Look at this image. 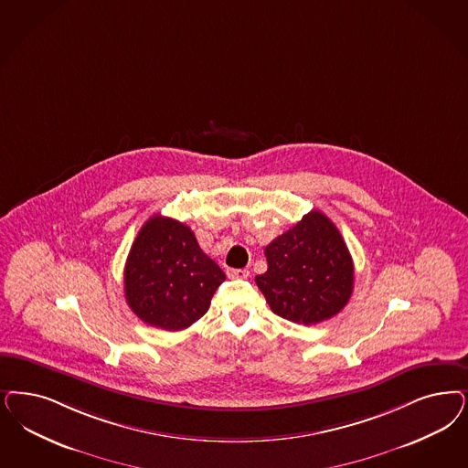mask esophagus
Returning <instances> with one entry per match:
<instances>
[{
	"label": "esophagus",
	"mask_w": 468,
	"mask_h": 468,
	"mask_svg": "<svg viewBox=\"0 0 468 468\" xmlns=\"http://www.w3.org/2000/svg\"><path fill=\"white\" fill-rule=\"evenodd\" d=\"M226 274H228V278H247L249 271L247 270H233V268H229V270H226Z\"/></svg>",
	"instance_id": "obj_1"
}]
</instances>
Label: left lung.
Listing matches in <instances>:
<instances>
[{"label":"left lung","mask_w":468,"mask_h":468,"mask_svg":"<svg viewBox=\"0 0 468 468\" xmlns=\"http://www.w3.org/2000/svg\"><path fill=\"white\" fill-rule=\"evenodd\" d=\"M268 271L256 276L274 314L293 323L330 320L349 303L355 266L342 235L323 212L311 210L264 249Z\"/></svg>","instance_id":"1"}]
</instances>
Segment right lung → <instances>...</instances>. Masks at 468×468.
<instances>
[{"instance_id":"add662e5","label":"right lung","mask_w":468,"mask_h":468,"mask_svg":"<svg viewBox=\"0 0 468 468\" xmlns=\"http://www.w3.org/2000/svg\"><path fill=\"white\" fill-rule=\"evenodd\" d=\"M225 280L223 270L204 254L188 226L155 214L131 245L124 293L142 322L177 332L207 313L214 292Z\"/></svg>"}]
</instances>
